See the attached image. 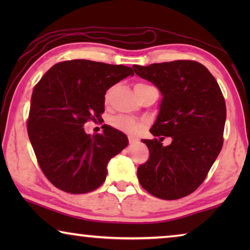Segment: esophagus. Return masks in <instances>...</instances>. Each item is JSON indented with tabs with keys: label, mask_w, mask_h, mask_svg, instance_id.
<instances>
[{
	"label": "esophagus",
	"mask_w": 250,
	"mask_h": 250,
	"mask_svg": "<svg viewBox=\"0 0 250 250\" xmlns=\"http://www.w3.org/2000/svg\"><path fill=\"white\" fill-rule=\"evenodd\" d=\"M135 141H137V138L133 137V135H129V143H130V145H132V143H134Z\"/></svg>",
	"instance_id": "obj_1"
}]
</instances>
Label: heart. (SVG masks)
I'll return each instance as SVG.
<instances>
[{"label": "heart", "instance_id": "heart-1", "mask_svg": "<svg viewBox=\"0 0 250 250\" xmlns=\"http://www.w3.org/2000/svg\"><path fill=\"white\" fill-rule=\"evenodd\" d=\"M146 88H154V87L151 86V84H147V83H139L134 86V90L146 89ZM110 124H111L113 128H116L120 131H124V132L129 133V134L138 133L143 126L142 122L135 120V119H133V118L126 117V116L113 117L112 119L110 120Z\"/></svg>", "mask_w": 250, "mask_h": 250}]
</instances>
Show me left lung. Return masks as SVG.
<instances>
[{
    "label": "left lung",
    "mask_w": 250,
    "mask_h": 250,
    "mask_svg": "<svg viewBox=\"0 0 250 250\" xmlns=\"http://www.w3.org/2000/svg\"><path fill=\"white\" fill-rule=\"evenodd\" d=\"M132 68L162 95L150 131L163 137L143 140L150 155L138 167L139 182L162 200L189 195L205 180L222 150L226 104L221 88L209 70L194 61ZM164 136L171 137L170 146L162 145Z\"/></svg>",
    "instance_id": "8db88e82"
}]
</instances>
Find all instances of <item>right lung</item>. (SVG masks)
Masks as SVG:
<instances>
[{
	"mask_svg": "<svg viewBox=\"0 0 250 250\" xmlns=\"http://www.w3.org/2000/svg\"><path fill=\"white\" fill-rule=\"evenodd\" d=\"M133 70L124 65L74 59L54 65L34 88L27 121L29 141L50 183L62 191H95L107 176V166L128 146L111 126L87 134L83 125L100 120L104 95Z\"/></svg>",
	"mask_w": 250,
	"mask_h": 250,
	"instance_id": "right-lung-1",
	"label": "right lung"
}]
</instances>
